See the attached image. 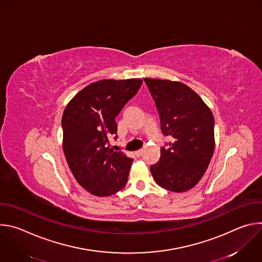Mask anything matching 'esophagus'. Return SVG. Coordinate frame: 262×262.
I'll return each instance as SVG.
<instances>
[{
    "instance_id": "obj_1",
    "label": "esophagus",
    "mask_w": 262,
    "mask_h": 262,
    "mask_svg": "<svg viewBox=\"0 0 262 262\" xmlns=\"http://www.w3.org/2000/svg\"><path fill=\"white\" fill-rule=\"evenodd\" d=\"M143 152H144V150H143V149H140V150H137L136 152H135V155L139 158V157H141L142 155H143Z\"/></svg>"
}]
</instances>
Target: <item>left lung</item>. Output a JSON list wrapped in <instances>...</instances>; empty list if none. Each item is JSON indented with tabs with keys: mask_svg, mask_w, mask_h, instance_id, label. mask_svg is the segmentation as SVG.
I'll list each match as a JSON object with an SVG mask.
<instances>
[{
	"mask_svg": "<svg viewBox=\"0 0 262 262\" xmlns=\"http://www.w3.org/2000/svg\"><path fill=\"white\" fill-rule=\"evenodd\" d=\"M161 118V129L171 138L160 161L150 167L162 188L182 193L204 175L214 150V119L202 98L183 83L144 79Z\"/></svg>",
	"mask_w": 262,
	"mask_h": 262,
	"instance_id": "left-lung-1",
	"label": "left lung"
}]
</instances>
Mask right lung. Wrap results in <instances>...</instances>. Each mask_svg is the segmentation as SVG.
<instances>
[{
	"mask_svg": "<svg viewBox=\"0 0 262 262\" xmlns=\"http://www.w3.org/2000/svg\"><path fill=\"white\" fill-rule=\"evenodd\" d=\"M142 83L141 79L91 83L63 112L62 144L67 164L79 184L94 196L114 195L127 182L133 159L110 149L108 138L117 133L115 118Z\"/></svg>",
	"mask_w": 262,
	"mask_h": 262,
	"instance_id": "obj_1",
	"label": "right lung"
}]
</instances>
